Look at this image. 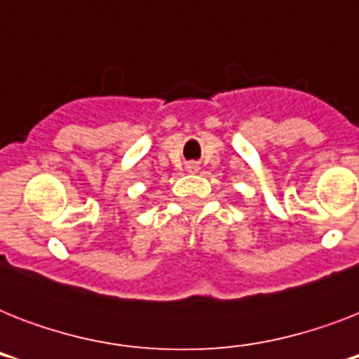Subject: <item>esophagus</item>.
Segmentation results:
<instances>
[{"mask_svg": "<svg viewBox=\"0 0 359 359\" xmlns=\"http://www.w3.org/2000/svg\"><path fill=\"white\" fill-rule=\"evenodd\" d=\"M197 169H199V165H197V163H188V171H190V173H196Z\"/></svg>", "mask_w": 359, "mask_h": 359, "instance_id": "1", "label": "esophagus"}]
</instances>
